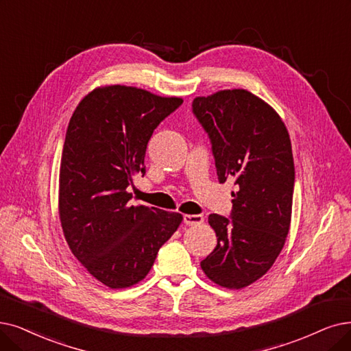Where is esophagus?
<instances>
[{"instance_id":"esophagus-1","label":"esophagus","mask_w":351,"mask_h":351,"mask_svg":"<svg viewBox=\"0 0 351 351\" xmlns=\"http://www.w3.org/2000/svg\"><path fill=\"white\" fill-rule=\"evenodd\" d=\"M203 216L202 215H184L183 216V223H186L187 226H193V224H200L203 223Z\"/></svg>"}]
</instances>
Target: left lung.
I'll return each instance as SVG.
<instances>
[{
    "label": "left lung",
    "instance_id": "obj_1",
    "mask_svg": "<svg viewBox=\"0 0 351 351\" xmlns=\"http://www.w3.org/2000/svg\"><path fill=\"white\" fill-rule=\"evenodd\" d=\"M191 109L212 144L219 183L236 186L229 217L208 216L217 245L200 265L217 285L239 289L269 271L289 232L291 139L276 112L245 89L195 97Z\"/></svg>",
    "mask_w": 351,
    "mask_h": 351
}]
</instances>
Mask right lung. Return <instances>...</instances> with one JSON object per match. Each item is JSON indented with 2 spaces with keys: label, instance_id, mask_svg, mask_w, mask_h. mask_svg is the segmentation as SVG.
I'll return each instance as SVG.
<instances>
[{
  "label": "right lung",
  "instance_id": "obj_1",
  "mask_svg": "<svg viewBox=\"0 0 351 351\" xmlns=\"http://www.w3.org/2000/svg\"><path fill=\"white\" fill-rule=\"evenodd\" d=\"M183 104L130 86L95 89L70 118L60 164L59 213L70 250L109 288L149 272L180 213L131 206L132 176L145 174L154 130Z\"/></svg>",
  "mask_w": 351,
  "mask_h": 351
}]
</instances>
